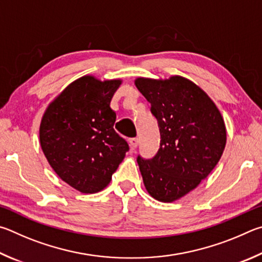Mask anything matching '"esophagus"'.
<instances>
[{
  "mask_svg": "<svg viewBox=\"0 0 262 262\" xmlns=\"http://www.w3.org/2000/svg\"><path fill=\"white\" fill-rule=\"evenodd\" d=\"M130 145L134 149L137 148V147H138V145H139V139L138 138H131L130 139Z\"/></svg>",
  "mask_w": 262,
  "mask_h": 262,
  "instance_id": "34e87169",
  "label": "esophagus"
}]
</instances>
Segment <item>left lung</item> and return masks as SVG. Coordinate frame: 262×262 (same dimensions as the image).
<instances>
[{"mask_svg":"<svg viewBox=\"0 0 262 262\" xmlns=\"http://www.w3.org/2000/svg\"><path fill=\"white\" fill-rule=\"evenodd\" d=\"M135 84L150 103L161 136L157 155L138 157L137 162L148 193L172 203L194 190L216 166L226 147V125L212 99L184 77H140Z\"/></svg>","mask_w":262,"mask_h":262,"instance_id":"1","label":"left lung"}]
</instances>
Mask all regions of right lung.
Listing matches in <instances>:
<instances>
[{
    "mask_svg": "<svg viewBox=\"0 0 262 262\" xmlns=\"http://www.w3.org/2000/svg\"><path fill=\"white\" fill-rule=\"evenodd\" d=\"M121 79L84 76L50 102L41 119L40 145L57 176L81 193H96L112 181L128 145L114 130L110 108Z\"/></svg>",
    "mask_w": 262,
    "mask_h": 262,
    "instance_id": "right-lung-1",
    "label": "right lung"
}]
</instances>
